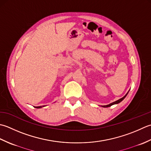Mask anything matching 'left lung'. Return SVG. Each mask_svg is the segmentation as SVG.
<instances>
[{
    "label": "left lung",
    "mask_w": 151,
    "mask_h": 151,
    "mask_svg": "<svg viewBox=\"0 0 151 151\" xmlns=\"http://www.w3.org/2000/svg\"><path fill=\"white\" fill-rule=\"evenodd\" d=\"M128 92L127 93V94L125 95L124 96H123L122 98H121V99H119V100H116V101H114V102H113V103H111V104H108V105H106V106H102V107H110V106H113V105H114V104H117L120 103V102H121V101H122L124 99L125 97L127 96V95L128 94Z\"/></svg>",
    "instance_id": "1"
}]
</instances>
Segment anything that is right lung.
Masks as SVG:
<instances>
[{
	"instance_id": "right-lung-1",
	"label": "right lung",
	"mask_w": 151,
	"mask_h": 151,
	"mask_svg": "<svg viewBox=\"0 0 151 151\" xmlns=\"http://www.w3.org/2000/svg\"><path fill=\"white\" fill-rule=\"evenodd\" d=\"M44 106H42V107H44ZM36 107V108H41L42 107V106H38V107Z\"/></svg>"
}]
</instances>
